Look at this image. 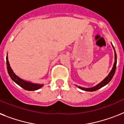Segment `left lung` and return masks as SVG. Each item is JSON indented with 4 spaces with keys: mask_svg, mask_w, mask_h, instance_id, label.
<instances>
[{
    "mask_svg": "<svg viewBox=\"0 0 124 124\" xmlns=\"http://www.w3.org/2000/svg\"><path fill=\"white\" fill-rule=\"evenodd\" d=\"M111 46L113 47V50H114V53H115V62L113 63V66L112 67V69L110 71V72L109 73V74L107 75L106 78H105L104 80H103L100 83H99L98 84H97L96 85H95L94 87H89V88H86V87H80V86H78V85H77V86L78 87L79 89H80L83 90V91H89V92H93V91H97L100 88L103 87L105 85H106L107 84L110 82V80L112 79L113 78V75L115 74V70H116V52H115V48L113 47V44H111Z\"/></svg>",
    "mask_w": 124,
    "mask_h": 124,
    "instance_id": "1",
    "label": "left lung"
}]
</instances>
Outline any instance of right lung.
Returning <instances> with one entry per match:
<instances>
[{
	"label": "right lung",
	"mask_w": 124,
	"mask_h": 124,
	"mask_svg": "<svg viewBox=\"0 0 124 124\" xmlns=\"http://www.w3.org/2000/svg\"><path fill=\"white\" fill-rule=\"evenodd\" d=\"M6 63H7V69H8V73H9V75L10 76L11 79L13 80L16 84H17L18 85L23 88L24 89L31 91H36V90L39 89L40 88L43 87L44 84H35V83H32L31 82L26 81V80H24L19 77L18 75H16L13 70V69L10 66V64H9V60H8V54L6 56Z\"/></svg>",
	"instance_id": "add662e5"
}]
</instances>
